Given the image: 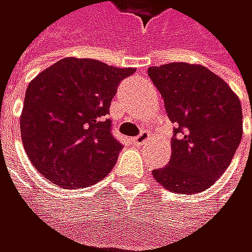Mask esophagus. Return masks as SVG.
<instances>
[{"label":"esophagus","mask_w":252,"mask_h":252,"mask_svg":"<svg viewBox=\"0 0 252 252\" xmlns=\"http://www.w3.org/2000/svg\"><path fill=\"white\" fill-rule=\"evenodd\" d=\"M149 138H150V135L147 132H141L140 135L133 138V144L135 146H143V144H146L149 141Z\"/></svg>","instance_id":"obj_1"}]
</instances>
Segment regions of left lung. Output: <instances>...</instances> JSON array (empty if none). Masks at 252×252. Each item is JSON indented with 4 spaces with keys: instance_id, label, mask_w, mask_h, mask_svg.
Returning <instances> with one entry per match:
<instances>
[{
    "instance_id": "obj_1",
    "label": "left lung",
    "mask_w": 252,
    "mask_h": 252,
    "mask_svg": "<svg viewBox=\"0 0 252 252\" xmlns=\"http://www.w3.org/2000/svg\"><path fill=\"white\" fill-rule=\"evenodd\" d=\"M149 76L176 126L168 165L152 174L168 191L201 192L224 174L242 140L241 100L200 64L170 63L149 67Z\"/></svg>"
}]
</instances>
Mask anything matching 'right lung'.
Listing matches in <instances>:
<instances>
[{"label": "right lung", "mask_w": 252, "mask_h": 252, "mask_svg": "<svg viewBox=\"0 0 252 252\" xmlns=\"http://www.w3.org/2000/svg\"><path fill=\"white\" fill-rule=\"evenodd\" d=\"M133 67L63 58L37 75L21 114L24 149L43 177L64 189L93 185L114 168L122 144L111 133V100Z\"/></svg>", "instance_id": "add662e5"}]
</instances>
